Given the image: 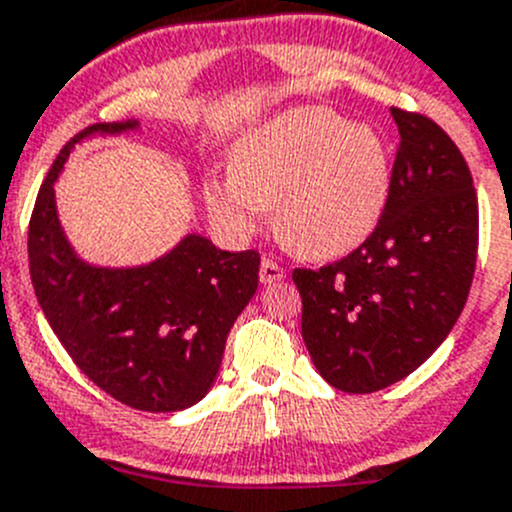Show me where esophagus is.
Wrapping results in <instances>:
<instances>
[{
	"label": "esophagus",
	"mask_w": 512,
	"mask_h": 512,
	"mask_svg": "<svg viewBox=\"0 0 512 512\" xmlns=\"http://www.w3.org/2000/svg\"><path fill=\"white\" fill-rule=\"evenodd\" d=\"M258 278H261V283H278L286 278V273H283V268L278 266V263L263 258L261 268H258Z\"/></svg>",
	"instance_id": "esophagus-1"
}]
</instances>
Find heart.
<instances>
[{
  "mask_svg": "<svg viewBox=\"0 0 512 512\" xmlns=\"http://www.w3.org/2000/svg\"><path fill=\"white\" fill-rule=\"evenodd\" d=\"M231 176L204 184L216 229L249 241L273 209L286 249L336 258L361 246L391 196V156L383 136L326 106L283 111L251 129L231 154Z\"/></svg>",
  "mask_w": 512,
  "mask_h": 512,
  "instance_id": "b5f03b06",
  "label": "heart"
}]
</instances>
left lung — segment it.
Instances as JSON below:
<instances>
[{"mask_svg":"<svg viewBox=\"0 0 512 512\" xmlns=\"http://www.w3.org/2000/svg\"><path fill=\"white\" fill-rule=\"evenodd\" d=\"M391 116L401 146L373 234L331 266L293 271L313 366L346 393L393 386L433 356L468 301L478 254V199L458 146L428 116Z\"/></svg>","mask_w":512,"mask_h":512,"instance_id":"obj_1","label":"left lung"}]
</instances>
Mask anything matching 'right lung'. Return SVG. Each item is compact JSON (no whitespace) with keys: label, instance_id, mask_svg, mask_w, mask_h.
<instances>
[{"label":"right lung","instance_id":"add662e5","mask_svg":"<svg viewBox=\"0 0 512 512\" xmlns=\"http://www.w3.org/2000/svg\"><path fill=\"white\" fill-rule=\"evenodd\" d=\"M139 129L136 119L94 124L59 151L29 221V273L49 326L89 381L136 411L176 413L214 386L231 326L258 288L261 256L221 251L201 234L136 266L77 254L54 184L86 139Z\"/></svg>","mask_w":512,"mask_h":512}]
</instances>
